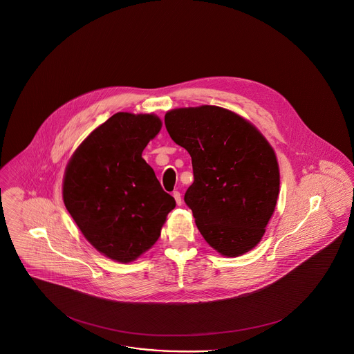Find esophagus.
Segmentation results:
<instances>
[{
	"label": "esophagus",
	"mask_w": 354,
	"mask_h": 354,
	"mask_svg": "<svg viewBox=\"0 0 354 354\" xmlns=\"http://www.w3.org/2000/svg\"><path fill=\"white\" fill-rule=\"evenodd\" d=\"M173 197H174V200H176V203L177 205L183 204V198H181V193L178 192V190H174L173 192Z\"/></svg>",
	"instance_id": "1"
}]
</instances>
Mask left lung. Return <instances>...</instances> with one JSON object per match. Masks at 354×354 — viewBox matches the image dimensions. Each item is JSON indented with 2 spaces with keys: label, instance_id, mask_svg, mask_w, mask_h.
I'll use <instances>...</instances> for the list:
<instances>
[{
  "label": "left lung",
  "instance_id": "8db88e82",
  "mask_svg": "<svg viewBox=\"0 0 354 354\" xmlns=\"http://www.w3.org/2000/svg\"><path fill=\"white\" fill-rule=\"evenodd\" d=\"M171 140L192 157L186 205L206 242L237 257L261 241L279 192L274 150L249 121L220 106L165 114Z\"/></svg>",
  "mask_w": 354,
  "mask_h": 354
}]
</instances>
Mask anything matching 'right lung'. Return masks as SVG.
<instances>
[{"label": "right lung", "mask_w": 354, "mask_h": 354, "mask_svg": "<svg viewBox=\"0 0 354 354\" xmlns=\"http://www.w3.org/2000/svg\"><path fill=\"white\" fill-rule=\"evenodd\" d=\"M161 129L154 114L115 113L72 156L64 177V203L85 239L118 262L150 249L176 201L142 158Z\"/></svg>", "instance_id": "right-lung-1"}]
</instances>
